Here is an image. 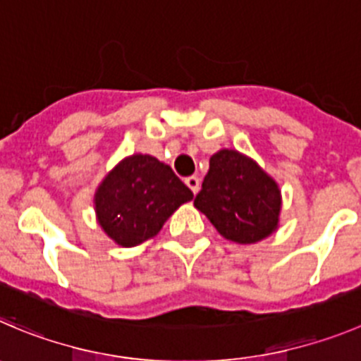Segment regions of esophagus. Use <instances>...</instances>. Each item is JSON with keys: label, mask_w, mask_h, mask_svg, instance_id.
<instances>
[{"label": "esophagus", "mask_w": 361, "mask_h": 361, "mask_svg": "<svg viewBox=\"0 0 361 361\" xmlns=\"http://www.w3.org/2000/svg\"><path fill=\"white\" fill-rule=\"evenodd\" d=\"M185 185H187V187L190 188L194 194H197V190H200V178H196V176L185 178Z\"/></svg>", "instance_id": "esophagus-1"}]
</instances>
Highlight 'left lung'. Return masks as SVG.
Instances as JSON below:
<instances>
[{"mask_svg": "<svg viewBox=\"0 0 361 361\" xmlns=\"http://www.w3.org/2000/svg\"><path fill=\"white\" fill-rule=\"evenodd\" d=\"M194 207L226 240L257 244L279 228L281 190L271 174L237 149L212 154Z\"/></svg>", "mask_w": 361, "mask_h": 361, "instance_id": "obj_1", "label": "left lung"}]
</instances>
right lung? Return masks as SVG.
Masks as SVG:
<instances>
[{
	"instance_id": "right-lung-1",
	"label": "right lung",
	"mask_w": 361,
	"mask_h": 361,
	"mask_svg": "<svg viewBox=\"0 0 361 361\" xmlns=\"http://www.w3.org/2000/svg\"><path fill=\"white\" fill-rule=\"evenodd\" d=\"M194 197L169 165L151 154L124 157L94 192L96 221L110 240L135 247L157 237L165 221Z\"/></svg>"
}]
</instances>
